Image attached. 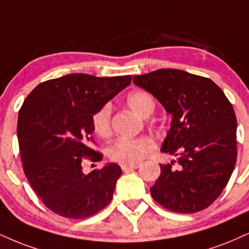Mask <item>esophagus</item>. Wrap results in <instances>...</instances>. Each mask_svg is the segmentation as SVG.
I'll return each instance as SVG.
<instances>
[{
	"mask_svg": "<svg viewBox=\"0 0 249 249\" xmlns=\"http://www.w3.org/2000/svg\"><path fill=\"white\" fill-rule=\"evenodd\" d=\"M139 167V164H122V169L123 172H128V170H132V169H137Z\"/></svg>",
	"mask_w": 249,
	"mask_h": 249,
	"instance_id": "1",
	"label": "esophagus"
}]
</instances>
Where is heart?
<instances>
[{
	"label": "heart",
	"instance_id": "b5f03b06",
	"mask_svg": "<svg viewBox=\"0 0 249 249\" xmlns=\"http://www.w3.org/2000/svg\"><path fill=\"white\" fill-rule=\"evenodd\" d=\"M126 103L132 111L142 118H147L153 113L155 102L145 91H133L127 96ZM92 127L95 133L106 138L111 132V107L106 104L92 116ZM154 148V143L147 137L136 139H119L107 149L109 158L123 164H136L142 160Z\"/></svg>",
	"mask_w": 249,
	"mask_h": 249
}]
</instances>
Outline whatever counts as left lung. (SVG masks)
Segmentation results:
<instances>
[{
  "label": "left lung",
  "instance_id": "obj_1",
  "mask_svg": "<svg viewBox=\"0 0 249 249\" xmlns=\"http://www.w3.org/2000/svg\"><path fill=\"white\" fill-rule=\"evenodd\" d=\"M172 115L161 151L176 157L160 164L152 197L170 211L194 213L219 197L236 161V118L213 81L179 70H158L133 77Z\"/></svg>",
  "mask_w": 249,
  "mask_h": 249
}]
</instances>
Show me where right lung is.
<instances>
[{
    "instance_id": "right-lung-1",
    "label": "right lung",
    "mask_w": 249,
    "mask_h": 249,
    "mask_svg": "<svg viewBox=\"0 0 249 249\" xmlns=\"http://www.w3.org/2000/svg\"><path fill=\"white\" fill-rule=\"evenodd\" d=\"M132 76L88 74L45 81L28 95L18 112L17 137L26 178L45 206L83 219L109 204L122 174L117 163L85 174L83 158L101 161L89 147L92 116L131 83Z\"/></svg>"
}]
</instances>
